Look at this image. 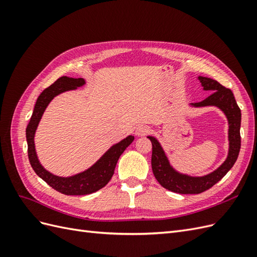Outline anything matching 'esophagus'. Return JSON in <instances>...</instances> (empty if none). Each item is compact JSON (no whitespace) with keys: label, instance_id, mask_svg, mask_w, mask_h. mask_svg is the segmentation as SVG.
Returning <instances> with one entry per match:
<instances>
[{"label":"esophagus","instance_id":"obj_1","mask_svg":"<svg viewBox=\"0 0 257 257\" xmlns=\"http://www.w3.org/2000/svg\"><path fill=\"white\" fill-rule=\"evenodd\" d=\"M150 127L148 125H139L136 131H135V134L137 136H144V135H147L148 133H150Z\"/></svg>","mask_w":257,"mask_h":257}]
</instances>
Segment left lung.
<instances>
[{
    "label": "left lung",
    "mask_w": 257,
    "mask_h": 257,
    "mask_svg": "<svg viewBox=\"0 0 257 257\" xmlns=\"http://www.w3.org/2000/svg\"><path fill=\"white\" fill-rule=\"evenodd\" d=\"M204 90L210 91V95L204 100L194 103V107L216 106L225 113L228 120V141L229 150L228 157L223 164L214 170L213 173L204 177H191L179 174L170 166L164 150L162 149L160 143L152 136H148L152 143V172L159 183L169 191L179 194H199L209 190L215 183L228 173L234 166L239 155L241 147L240 124L241 110L237 105L234 94L230 89L223 87L221 83L207 77H198Z\"/></svg>",
    "instance_id": "left-lung-1"
}]
</instances>
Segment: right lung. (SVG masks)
I'll return each mask as SVG.
<instances>
[{
  "instance_id": "1",
  "label": "right lung",
  "mask_w": 257,
  "mask_h": 257,
  "mask_svg": "<svg viewBox=\"0 0 257 257\" xmlns=\"http://www.w3.org/2000/svg\"><path fill=\"white\" fill-rule=\"evenodd\" d=\"M84 83L85 81L83 78H69L66 76L60 77L56 82L52 83L47 89H45L38 96L32 116H31L26 130L28 155L31 166L34 169L36 175L41 177L45 182H47L52 189L62 194H65V195H88V194L94 193L104 188L109 182L114 173L116 162H118L120 155L134 141V136H127L124 138L120 143L112 146L94 165L85 172L72 177L63 178L54 176L41 165L35 151L34 135L46 107L51 102V99L60 93L75 90Z\"/></svg>"
}]
</instances>
